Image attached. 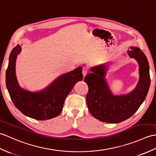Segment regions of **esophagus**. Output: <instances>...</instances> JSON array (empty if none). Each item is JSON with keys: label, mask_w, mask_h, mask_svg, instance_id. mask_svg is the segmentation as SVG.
<instances>
[{"label": "esophagus", "mask_w": 156, "mask_h": 156, "mask_svg": "<svg viewBox=\"0 0 156 156\" xmlns=\"http://www.w3.org/2000/svg\"><path fill=\"white\" fill-rule=\"evenodd\" d=\"M87 73H88V69L87 67L83 68L82 73H83V77H85V75L87 74Z\"/></svg>", "instance_id": "34e87169"}]
</instances>
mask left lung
<instances>
[{"label":"left lung","instance_id":"1","mask_svg":"<svg viewBox=\"0 0 156 156\" xmlns=\"http://www.w3.org/2000/svg\"><path fill=\"white\" fill-rule=\"evenodd\" d=\"M127 53L137 61L140 74L137 87L129 94L112 95L104 79L107 69L105 65L92 68V73L84 79L89 88L86 96L89 111L101 122L116 123L127 119L137 112L147 96L151 80L147 57L137 47H131Z\"/></svg>","mask_w":156,"mask_h":156}]
</instances>
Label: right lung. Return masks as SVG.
<instances>
[{"mask_svg": "<svg viewBox=\"0 0 156 156\" xmlns=\"http://www.w3.org/2000/svg\"><path fill=\"white\" fill-rule=\"evenodd\" d=\"M20 51V45L12 50L6 71V85L14 105L24 115L37 120L50 119L58 116L69 93L83 79L82 67L61 76L42 91L30 92L20 88L16 79L15 61Z\"/></svg>", "mask_w": 156, "mask_h": 156, "instance_id": "right-lung-1", "label": "right lung"}]
</instances>
